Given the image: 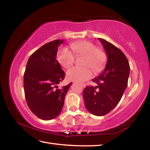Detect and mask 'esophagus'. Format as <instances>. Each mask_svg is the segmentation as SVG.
Returning a JSON list of instances; mask_svg holds the SVG:
<instances>
[{
  "instance_id": "esophagus-1",
  "label": "esophagus",
  "mask_w": 150,
  "mask_h": 150,
  "mask_svg": "<svg viewBox=\"0 0 150 150\" xmlns=\"http://www.w3.org/2000/svg\"><path fill=\"white\" fill-rule=\"evenodd\" d=\"M81 86H82L83 88H85L86 87V85L85 84V83H82V84H81Z\"/></svg>"
}]
</instances>
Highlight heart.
Returning <instances> with one entry per match:
<instances>
[{
    "mask_svg": "<svg viewBox=\"0 0 150 150\" xmlns=\"http://www.w3.org/2000/svg\"><path fill=\"white\" fill-rule=\"evenodd\" d=\"M70 47L75 56H83L82 65L85 67H75L68 70L67 77L69 80L76 82H83L93 75L90 67L95 71L100 70L106 60L103 51L96 48L93 43L89 41H80L73 43ZM71 51L66 47L58 50L57 58L60 65L64 68H69L75 62V56ZM89 67H88V66Z\"/></svg>",
    "mask_w": 150,
    "mask_h": 150,
    "instance_id": "heart-1",
    "label": "heart"
}]
</instances>
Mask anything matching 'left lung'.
Instances as JSON below:
<instances>
[{"instance_id": "1", "label": "left lung", "mask_w": 150, "mask_h": 150, "mask_svg": "<svg viewBox=\"0 0 150 150\" xmlns=\"http://www.w3.org/2000/svg\"><path fill=\"white\" fill-rule=\"evenodd\" d=\"M103 44L107 62L99 76L93 79L98 85L87 86L83 92L87 110L98 116L110 112L120 102L128 85L130 65L122 51L106 40L98 38Z\"/></svg>"}]
</instances>
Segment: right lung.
<instances>
[{"instance_id": "add662e5", "label": "right lung", "mask_w": 150, "mask_h": 150, "mask_svg": "<svg viewBox=\"0 0 150 150\" xmlns=\"http://www.w3.org/2000/svg\"><path fill=\"white\" fill-rule=\"evenodd\" d=\"M63 40L47 43L33 53L24 74V88L28 106L42 120L55 118L62 112L71 83L58 88L65 74L56 59L58 46Z\"/></svg>"}]
</instances>
